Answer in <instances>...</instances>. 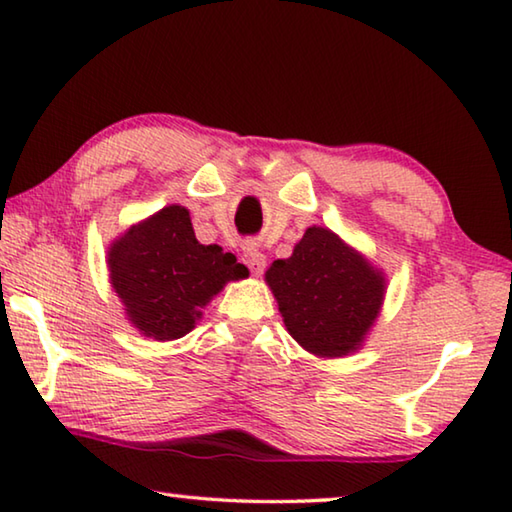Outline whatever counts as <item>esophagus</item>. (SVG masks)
<instances>
[{
  "mask_svg": "<svg viewBox=\"0 0 512 512\" xmlns=\"http://www.w3.org/2000/svg\"><path fill=\"white\" fill-rule=\"evenodd\" d=\"M242 263L249 267L251 274L261 276L265 272L267 258H265L263 251H258L256 247H245V251H242Z\"/></svg>",
  "mask_w": 512,
  "mask_h": 512,
  "instance_id": "obj_1",
  "label": "esophagus"
}]
</instances>
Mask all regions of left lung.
<instances>
[{
  "label": "left lung",
  "mask_w": 512,
  "mask_h": 512,
  "mask_svg": "<svg viewBox=\"0 0 512 512\" xmlns=\"http://www.w3.org/2000/svg\"><path fill=\"white\" fill-rule=\"evenodd\" d=\"M265 281L288 333L319 357H344L362 346L380 315L382 272L324 227H310L290 258L274 261Z\"/></svg>",
  "instance_id": "8db88e82"
}]
</instances>
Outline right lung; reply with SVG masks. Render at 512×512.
<instances>
[{
  "instance_id": "right-lung-1",
  "label": "right lung",
  "mask_w": 512,
  "mask_h": 512,
  "mask_svg": "<svg viewBox=\"0 0 512 512\" xmlns=\"http://www.w3.org/2000/svg\"><path fill=\"white\" fill-rule=\"evenodd\" d=\"M107 267L128 321L157 342L191 333L206 303L229 281L247 276L229 251L197 242L191 215L179 204L164 206L114 240Z\"/></svg>"
}]
</instances>
